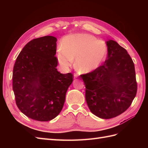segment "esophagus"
Here are the masks:
<instances>
[{"label": "esophagus", "instance_id": "34e87169", "mask_svg": "<svg viewBox=\"0 0 148 148\" xmlns=\"http://www.w3.org/2000/svg\"><path fill=\"white\" fill-rule=\"evenodd\" d=\"M73 77H74V78H78V75L77 74H74Z\"/></svg>", "mask_w": 148, "mask_h": 148}]
</instances>
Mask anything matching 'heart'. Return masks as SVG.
I'll return each mask as SVG.
<instances>
[{
  "label": "heart",
  "mask_w": 148,
  "mask_h": 148,
  "mask_svg": "<svg viewBox=\"0 0 148 148\" xmlns=\"http://www.w3.org/2000/svg\"><path fill=\"white\" fill-rule=\"evenodd\" d=\"M106 44L87 34H75L65 36L62 48L57 50V60L62 68L70 67L76 59V69L82 73L96 70L106 56Z\"/></svg>",
  "instance_id": "obj_1"
}]
</instances>
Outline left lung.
I'll use <instances>...</instances> for the list:
<instances>
[{
    "label": "left lung",
    "instance_id": "left-lung-1",
    "mask_svg": "<svg viewBox=\"0 0 148 148\" xmlns=\"http://www.w3.org/2000/svg\"><path fill=\"white\" fill-rule=\"evenodd\" d=\"M106 43L108 56L104 63L81 78L89 110L98 117L109 119L130 106L136 95L137 83L135 65L126 49L114 40Z\"/></svg>",
    "mask_w": 148,
    "mask_h": 148
}]
</instances>
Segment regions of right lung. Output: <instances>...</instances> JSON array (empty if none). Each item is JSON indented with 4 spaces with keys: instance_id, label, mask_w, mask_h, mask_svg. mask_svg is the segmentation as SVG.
<instances>
[{
    "instance_id": "obj_1",
    "label": "right lung",
    "mask_w": 148,
    "mask_h": 148,
    "mask_svg": "<svg viewBox=\"0 0 148 148\" xmlns=\"http://www.w3.org/2000/svg\"><path fill=\"white\" fill-rule=\"evenodd\" d=\"M56 38L33 39L17 57L13 70V90L17 107L28 117L47 122L60 114L73 75L57 70Z\"/></svg>"
}]
</instances>
